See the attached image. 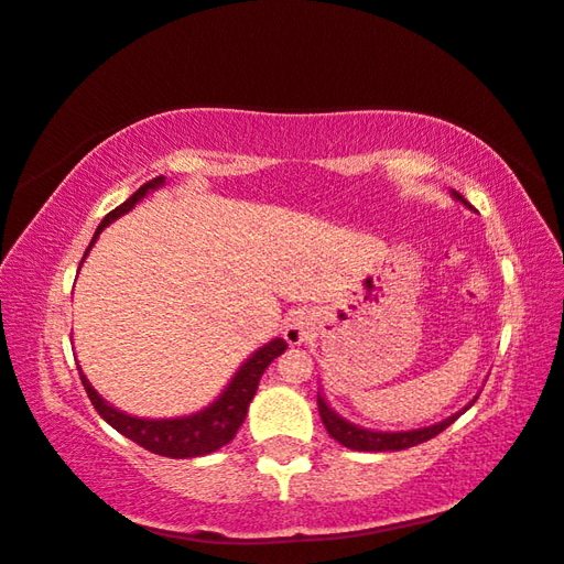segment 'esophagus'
<instances>
[{
    "label": "esophagus",
    "mask_w": 564,
    "mask_h": 564,
    "mask_svg": "<svg viewBox=\"0 0 564 564\" xmlns=\"http://www.w3.org/2000/svg\"><path fill=\"white\" fill-rule=\"evenodd\" d=\"M284 337L290 345H302L308 337V318L304 314L290 316V321L284 325Z\"/></svg>",
    "instance_id": "1"
}]
</instances>
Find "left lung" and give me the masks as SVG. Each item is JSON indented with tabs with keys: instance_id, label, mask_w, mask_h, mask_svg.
I'll return each instance as SVG.
<instances>
[{
	"instance_id": "left-lung-1",
	"label": "left lung",
	"mask_w": 564,
	"mask_h": 564,
	"mask_svg": "<svg viewBox=\"0 0 564 564\" xmlns=\"http://www.w3.org/2000/svg\"><path fill=\"white\" fill-rule=\"evenodd\" d=\"M454 197L460 199L463 205L466 203V197L458 195L454 191ZM470 207V205H468ZM473 209V207H470ZM475 403V398L470 400V403L454 412L452 417H446L442 422L436 424H430V427H422V430H410V432H373V430H365V427H357V424L347 422L345 417L337 415V412L325 403L323 395L318 393V415L325 424V430H328V434L333 436L335 442H340L343 446L347 448H355V452H403V448H410V446H417L422 442H430L432 436H436L440 432H444L448 424H454L463 412H466L470 405Z\"/></svg>"
}]
</instances>
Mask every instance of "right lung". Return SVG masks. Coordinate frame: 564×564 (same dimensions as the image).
Listing matches in <instances>:
<instances>
[{"instance_id":"add662e5","label":"right lung","mask_w":564,"mask_h":564,"mask_svg":"<svg viewBox=\"0 0 564 564\" xmlns=\"http://www.w3.org/2000/svg\"><path fill=\"white\" fill-rule=\"evenodd\" d=\"M161 185H164V176H156L149 183H144L134 195L124 199L120 207L108 212L104 221L98 224L94 241L112 219L122 217L124 212H130L149 191H156ZM94 241L89 243V248H86L84 258L89 256ZM284 349H286V343L282 337H274V340L256 349V352L243 361L241 369L236 371V377L227 386V391H224L215 403L195 412V415L173 417V420H147V417H132L128 412H120L118 408H112L108 400H104L96 393V388L89 383V379L84 377L82 369H79V377L86 388V395L91 400V405L112 430H118L122 436H128V440L140 444L152 454L166 456V458H195V456L217 452V448H221L224 444H229L234 440L248 415V405L258 391L262 371H265L270 367V361L278 359Z\"/></svg>"}]
</instances>
